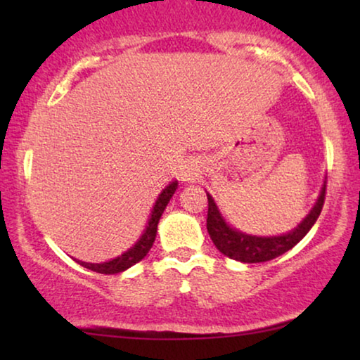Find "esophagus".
Returning a JSON list of instances; mask_svg holds the SVG:
<instances>
[{
  "label": "esophagus",
  "instance_id": "1",
  "mask_svg": "<svg viewBox=\"0 0 360 360\" xmlns=\"http://www.w3.org/2000/svg\"><path fill=\"white\" fill-rule=\"evenodd\" d=\"M200 176V169H198V164L193 160L186 162V165L184 167V170H181V180L184 181H195L196 179Z\"/></svg>",
  "mask_w": 360,
  "mask_h": 360
}]
</instances>
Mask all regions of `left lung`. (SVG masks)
<instances>
[{"label":"left lung","mask_w":360,"mask_h":360,"mask_svg":"<svg viewBox=\"0 0 360 360\" xmlns=\"http://www.w3.org/2000/svg\"><path fill=\"white\" fill-rule=\"evenodd\" d=\"M324 195H326V180L319 191L316 203L309 213L304 216V219L300 223L297 228L290 231L287 234L280 236H250L240 231L234 229L233 226L228 224L224 216L221 214L218 205L214 203L213 196H208V219H206V228H208L210 238L213 240L216 248L221 254L228 255L229 259L239 260L244 264H257L267 262L278 255H282L297 245L308 231L313 228L316 223L319 213H321L324 205Z\"/></svg>","instance_id":"8db88e82"}]
</instances>
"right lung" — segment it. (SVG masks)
Segmentation results:
<instances>
[{
	"instance_id": "1",
	"label": "right lung",
	"mask_w": 360,
	"mask_h": 360,
	"mask_svg": "<svg viewBox=\"0 0 360 360\" xmlns=\"http://www.w3.org/2000/svg\"><path fill=\"white\" fill-rule=\"evenodd\" d=\"M176 188H179V181L174 180L160 191V195L157 196V200H155L154 208H152V211H150L149 221H147L144 233L141 234V238L136 240V244L132 245L131 249H127L126 252L117 255V257L106 260V262H101V264L82 262V260H78V264L83 265V267L88 270H93V272H96V274L111 275V274L124 272V270L132 267V265L141 262V260L147 255V252L150 250L152 244H154L155 234H157V224H159L160 216H162V213H164V210L167 208V205H169V201L172 196H174Z\"/></svg>"
}]
</instances>
